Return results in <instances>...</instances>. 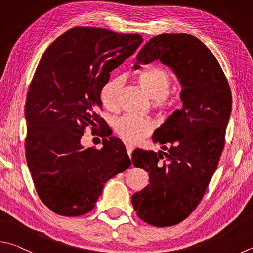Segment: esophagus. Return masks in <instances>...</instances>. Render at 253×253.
<instances>
[{"label":"esophagus","instance_id":"obj_1","mask_svg":"<svg viewBox=\"0 0 253 253\" xmlns=\"http://www.w3.org/2000/svg\"><path fill=\"white\" fill-rule=\"evenodd\" d=\"M126 152H127V155L131 157L132 152H133V150H134V146L131 145V144H126Z\"/></svg>","mask_w":253,"mask_h":253}]
</instances>
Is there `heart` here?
I'll return each instance as SVG.
<instances>
[{
    "mask_svg": "<svg viewBox=\"0 0 253 253\" xmlns=\"http://www.w3.org/2000/svg\"><path fill=\"white\" fill-rule=\"evenodd\" d=\"M137 83L142 89L153 100V107L157 110H165L174 104L169 96L173 78L168 70L160 67H151L137 75ZM122 87L121 77H111L100 90V100L104 108L113 110L117 107L118 97ZM154 128V123L149 118H135L122 116L114 122V131L123 141L137 143L150 135Z\"/></svg>",
    "mask_w": 253,
    "mask_h": 253,
    "instance_id": "heart-1",
    "label": "heart"
}]
</instances>
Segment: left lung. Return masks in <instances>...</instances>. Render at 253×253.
<instances>
[{
    "instance_id": "obj_1",
    "label": "left lung",
    "mask_w": 253,
    "mask_h": 253,
    "mask_svg": "<svg viewBox=\"0 0 253 253\" xmlns=\"http://www.w3.org/2000/svg\"><path fill=\"white\" fill-rule=\"evenodd\" d=\"M156 59L179 79L183 107L154 133L153 141L163 151H133V165L149 173L150 184L133 194L132 205L143 221L169 227L187 218L204 197L225 146L232 96L216 57L197 37L185 33L152 37L134 68Z\"/></svg>"
}]
</instances>
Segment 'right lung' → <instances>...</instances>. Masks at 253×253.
I'll use <instances>...</instances> for the list:
<instances>
[{
	"label": "right lung",
	"instance_id": "obj_1",
	"mask_svg": "<svg viewBox=\"0 0 253 253\" xmlns=\"http://www.w3.org/2000/svg\"><path fill=\"white\" fill-rule=\"evenodd\" d=\"M142 42L140 34L74 27L42 56L25 103V154L38 196L57 215L91 211L104 184L131 165L117 137L101 150L84 149L80 139L87 126H103L100 90Z\"/></svg>",
	"mask_w": 253,
	"mask_h": 253
}]
</instances>
